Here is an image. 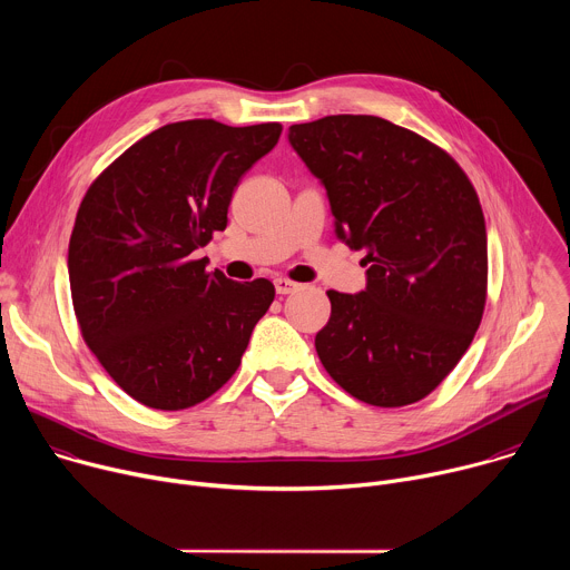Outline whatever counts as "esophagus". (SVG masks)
I'll return each mask as SVG.
<instances>
[{"label": "esophagus", "mask_w": 570, "mask_h": 570, "mask_svg": "<svg viewBox=\"0 0 570 570\" xmlns=\"http://www.w3.org/2000/svg\"><path fill=\"white\" fill-rule=\"evenodd\" d=\"M297 288H299V284L293 282V279H286V277H277V279H275V291H277L279 295H291V293H295Z\"/></svg>", "instance_id": "34e87169"}]
</instances>
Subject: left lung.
Masks as SVG:
<instances>
[{"label": "left lung", "mask_w": 570, "mask_h": 570, "mask_svg": "<svg viewBox=\"0 0 570 570\" xmlns=\"http://www.w3.org/2000/svg\"><path fill=\"white\" fill-rule=\"evenodd\" d=\"M288 139L327 189L338 238L367 253L363 293L327 291L320 363L379 409L424 399L469 350L487 302V229L471 180L438 144L372 115L293 124Z\"/></svg>", "instance_id": "left-lung-1"}]
</instances>
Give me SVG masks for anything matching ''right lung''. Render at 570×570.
<instances>
[{"instance_id": "obj_1", "label": "right lung", "mask_w": 570, "mask_h": 570, "mask_svg": "<svg viewBox=\"0 0 570 570\" xmlns=\"http://www.w3.org/2000/svg\"><path fill=\"white\" fill-rule=\"evenodd\" d=\"M282 124H167L106 167L80 200L69 238V288L80 336L112 381L155 411H185L240 365L273 282H232L194 259L240 176Z\"/></svg>"}]
</instances>
